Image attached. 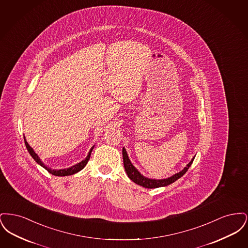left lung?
<instances>
[{"label": "left lung", "mask_w": 248, "mask_h": 248, "mask_svg": "<svg viewBox=\"0 0 248 248\" xmlns=\"http://www.w3.org/2000/svg\"><path fill=\"white\" fill-rule=\"evenodd\" d=\"M123 159H124V166L125 169V172L127 174V176L129 177L132 181H134L135 183H137L138 185L142 186L144 188H148V189H154V188H159V187H164L167 186L173 182H175L179 177H182L189 168V166L192 164L194 157L192 158V160L189 162L187 166L180 171L179 173L175 174L172 177H168L166 179H161V180H156V179H150L147 177H144L135 168V166L131 164L128 155L126 154V151L124 148H123Z\"/></svg>", "instance_id": "1"}]
</instances>
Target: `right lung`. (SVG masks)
<instances>
[{"instance_id":"right-lung-1","label":"right lung","mask_w":248,"mask_h":248,"mask_svg":"<svg viewBox=\"0 0 248 248\" xmlns=\"http://www.w3.org/2000/svg\"><path fill=\"white\" fill-rule=\"evenodd\" d=\"M24 141H25V145H26V148H27L28 152H29L30 154L31 155V157L35 160L36 162H37V164H39L41 166H43L45 169H46L48 172H49V173H51L52 175H54V176H59V177L71 176V175H73V174H75V173H77V172L81 171V170L83 169V167L86 165V164L88 163V160L90 159L91 153H92V151H93V149H94V147H92V148H91V150H90L89 154L87 155V157H86L83 161H82L81 163H79V164H77V165H73V166H71L70 168L60 169V170H53V169H51V168L47 167L46 165H45V164L40 160L39 156L34 153V151H33V150H32V148L28 144V142L26 141L25 138H24Z\"/></svg>"}]
</instances>
